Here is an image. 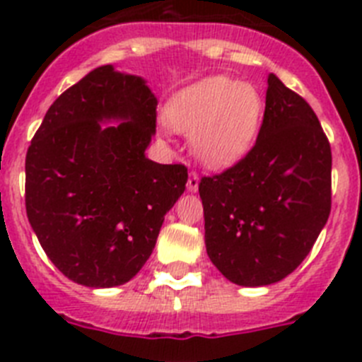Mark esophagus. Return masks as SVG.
I'll use <instances>...</instances> for the list:
<instances>
[{"mask_svg": "<svg viewBox=\"0 0 362 362\" xmlns=\"http://www.w3.org/2000/svg\"><path fill=\"white\" fill-rule=\"evenodd\" d=\"M187 188H188V192H197V188H199V175H197V172H194V170L190 172V175H188Z\"/></svg>", "mask_w": 362, "mask_h": 362, "instance_id": "obj_1", "label": "esophagus"}]
</instances>
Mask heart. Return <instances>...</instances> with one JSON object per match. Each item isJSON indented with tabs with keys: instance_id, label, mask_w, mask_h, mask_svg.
Instances as JSON below:
<instances>
[{
	"instance_id": "obj_1",
	"label": "heart",
	"mask_w": 362,
	"mask_h": 362,
	"mask_svg": "<svg viewBox=\"0 0 362 362\" xmlns=\"http://www.w3.org/2000/svg\"><path fill=\"white\" fill-rule=\"evenodd\" d=\"M264 101L255 86L212 76L187 86L166 105V123L192 136L197 158L210 168H228L250 152Z\"/></svg>"
}]
</instances>
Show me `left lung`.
Instances as JSON below:
<instances>
[{
	"label": "left lung",
	"mask_w": 362,
	"mask_h": 362,
	"mask_svg": "<svg viewBox=\"0 0 362 362\" xmlns=\"http://www.w3.org/2000/svg\"><path fill=\"white\" fill-rule=\"evenodd\" d=\"M210 261L239 286H267L312 250L332 209V150L305 99L268 76L257 141L228 170L203 177Z\"/></svg>",
	"instance_id": "1"
}]
</instances>
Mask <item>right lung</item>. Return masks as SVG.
I'll return each instance as SVG.
<instances>
[{
  "label": "right lung",
  "mask_w": 362,
  "mask_h": 362,
  "mask_svg": "<svg viewBox=\"0 0 362 362\" xmlns=\"http://www.w3.org/2000/svg\"><path fill=\"white\" fill-rule=\"evenodd\" d=\"M158 99L145 79L103 65L47 110L25 159V204L45 254L90 288L129 283L185 192V165L145 156ZM103 120H123L103 127Z\"/></svg>",
  "instance_id": "obj_1"
}]
</instances>
